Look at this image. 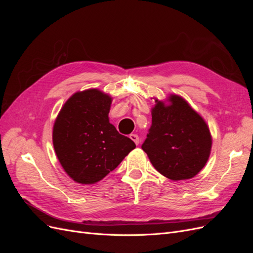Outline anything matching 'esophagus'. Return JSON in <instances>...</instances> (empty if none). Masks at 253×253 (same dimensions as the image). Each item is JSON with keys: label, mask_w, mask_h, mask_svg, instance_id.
<instances>
[{"label": "esophagus", "mask_w": 253, "mask_h": 253, "mask_svg": "<svg viewBox=\"0 0 253 253\" xmlns=\"http://www.w3.org/2000/svg\"><path fill=\"white\" fill-rule=\"evenodd\" d=\"M129 138H131L137 145L139 144V137H138V135H136V134H131L129 135Z\"/></svg>", "instance_id": "34e87169"}]
</instances>
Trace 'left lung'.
Returning a JSON list of instances; mask_svg holds the SVG:
<instances>
[{
  "label": "left lung",
  "instance_id": "obj_1",
  "mask_svg": "<svg viewBox=\"0 0 253 253\" xmlns=\"http://www.w3.org/2000/svg\"><path fill=\"white\" fill-rule=\"evenodd\" d=\"M153 167L167 178H193L208 162L212 136L205 119L181 96L155 98L152 126L142 144Z\"/></svg>",
  "mask_w": 253,
  "mask_h": 253
}]
</instances>
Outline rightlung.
<instances>
[{
	"instance_id": "right-lung-1",
	"label": "right lung",
	"mask_w": 253,
	"mask_h": 253,
	"mask_svg": "<svg viewBox=\"0 0 253 253\" xmlns=\"http://www.w3.org/2000/svg\"><path fill=\"white\" fill-rule=\"evenodd\" d=\"M112 101L109 94L97 88L76 91L53 124L56 155L66 174L81 185L100 181L136 148L110 122Z\"/></svg>"
}]
</instances>
